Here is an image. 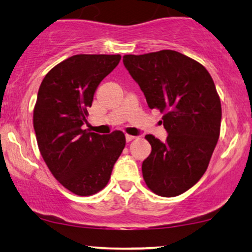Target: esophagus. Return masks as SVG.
<instances>
[{"instance_id":"obj_1","label":"esophagus","mask_w":252,"mask_h":252,"mask_svg":"<svg viewBox=\"0 0 252 252\" xmlns=\"http://www.w3.org/2000/svg\"><path fill=\"white\" fill-rule=\"evenodd\" d=\"M134 139H135V136L128 135V134H126V141H127V142H130V141H133Z\"/></svg>"}]
</instances>
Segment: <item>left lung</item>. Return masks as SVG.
<instances>
[{
	"instance_id": "8db88e82",
	"label": "left lung",
	"mask_w": 252,
	"mask_h": 252,
	"mask_svg": "<svg viewBox=\"0 0 252 252\" xmlns=\"http://www.w3.org/2000/svg\"><path fill=\"white\" fill-rule=\"evenodd\" d=\"M123 62L148 106L164 115L168 133L165 142L146 135L151 154L143 179L156 195L174 197L203 177L218 142L221 103L215 82L201 63L174 50L125 55Z\"/></svg>"
}]
</instances>
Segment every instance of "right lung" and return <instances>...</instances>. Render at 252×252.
Returning <instances> with one entry per match:
<instances>
[{
  "mask_svg": "<svg viewBox=\"0 0 252 252\" xmlns=\"http://www.w3.org/2000/svg\"><path fill=\"white\" fill-rule=\"evenodd\" d=\"M120 58L74 55L51 68L40 85L33 110L37 146L51 174L75 195L102 190L125 148L122 130L99 135L81 128L96 88Z\"/></svg>",
  "mask_w": 252,
  "mask_h": 252,
  "instance_id": "right-lung-1",
  "label": "right lung"
}]
</instances>
